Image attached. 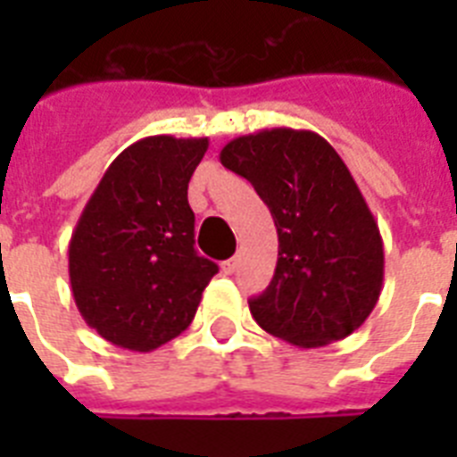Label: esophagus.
I'll list each match as a JSON object with an SVG mask.
<instances>
[{
  "label": "esophagus",
  "mask_w": 457,
  "mask_h": 457,
  "mask_svg": "<svg viewBox=\"0 0 457 457\" xmlns=\"http://www.w3.org/2000/svg\"><path fill=\"white\" fill-rule=\"evenodd\" d=\"M237 268H239V258H229V261H225V263H222V272H225V275H232V272H237Z\"/></svg>",
  "instance_id": "1"
}]
</instances>
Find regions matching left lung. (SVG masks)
Listing matches in <instances>:
<instances>
[{
	"instance_id": "left-lung-1",
	"label": "left lung",
	"mask_w": 457,
	"mask_h": 457,
	"mask_svg": "<svg viewBox=\"0 0 457 457\" xmlns=\"http://www.w3.org/2000/svg\"><path fill=\"white\" fill-rule=\"evenodd\" d=\"M220 163L249 179L278 228V268L249 301L253 320L299 348L346 339L384 282L382 235L346 163L318 132L292 128L232 139Z\"/></svg>"
}]
</instances>
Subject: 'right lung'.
<instances>
[{"label": "right lung", "instance_id": "right-lung-1", "mask_svg": "<svg viewBox=\"0 0 457 457\" xmlns=\"http://www.w3.org/2000/svg\"><path fill=\"white\" fill-rule=\"evenodd\" d=\"M208 137L154 135L104 172L68 244L78 311L113 346L149 353L192 325L218 265L194 249L192 172Z\"/></svg>", "mask_w": 457, "mask_h": 457}]
</instances>
